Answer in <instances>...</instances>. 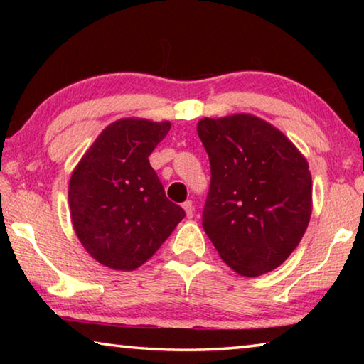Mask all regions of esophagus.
Wrapping results in <instances>:
<instances>
[{
	"mask_svg": "<svg viewBox=\"0 0 364 364\" xmlns=\"http://www.w3.org/2000/svg\"><path fill=\"white\" fill-rule=\"evenodd\" d=\"M183 210H184V213H186V217H188V218L193 217V213H194V205H193V202H191V200L183 202Z\"/></svg>",
	"mask_w": 364,
	"mask_h": 364,
	"instance_id": "esophagus-1",
	"label": "esophagus"
}]
</instances>
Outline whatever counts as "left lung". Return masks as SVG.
Segmentation results:
<instances>
[{
    "instance_id": "left-lung-1",
    "label": "left lung",
    "mask_w": 364,
    "mask_h": 364,
    "mask_svg": "<svg viewBox=\"0 0 364 364\" xmlns=\"http://www.w3.org/2000/svg\"><path fill=\"white\" fill-rule=\"evenodd\" d=\"M197 134L212 171L202 226L221 260L245 278L278 268L310 223L313 181L305 156L252 114L204 117Z\"/></svg>"
}]
</instances>
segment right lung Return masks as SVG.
Returning <instances> with one entry per match:
<instances>
[{
	"instance_id": "right-lung-1",
	"label": "right lung",
	"mask_w": 364,
	"mask_h": 364,
	"mask_svg": "<svg viewBox=\"0 0 364 364\" xmlns=\"http://www.w3.org/2000/svg\"><path fill=\"white\" fill-rule=\"evenodd\" d=\"M168 120H115L88 147L69 183L70 218L78 241L96 262L133 271L156 254L184 217L149 164L167 136Z\"/></svg>"
}]
</instances>
